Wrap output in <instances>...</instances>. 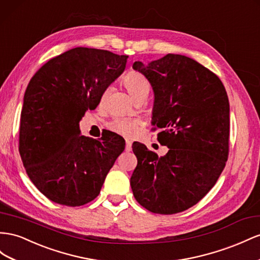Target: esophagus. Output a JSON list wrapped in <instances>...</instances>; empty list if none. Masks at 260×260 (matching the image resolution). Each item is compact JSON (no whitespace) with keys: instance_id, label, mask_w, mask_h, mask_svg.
<instances>
[{"instance_id":"1","label":"esophagus","mask_w":260,"mask_h":260,"mask_svg":"<svg viewBox=\"0 0 260 260\" xmlns=\"http://www.w3.org/2000/svg\"><path fill=\"white\" fill-rule=\"evenodd\" d=\"M132 150V142L129 140H125V151H131Z\"/></svg>"}]
</instances>
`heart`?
Returning a JSON list of instances; mask_svg holds the SVG:
<instances>
[{
    "label": "heart",
    "instance_id": "1",
    "mask_svg": "<svg viewBox=\"0 0 260 260\" xmlns=\"http://www.w3.org/2000/svg\"><path fill=\"white\" fill-rule=\"evenodd\" d=\"M123 83L129 93L138 100L139 97L147 96L151 90V82L144 74L139 71H131L124 76ZM110 92V87H107L103 93V100ZM141 125V121L138 119L119 117L115 118L108 123V129L117 135L123 136L125 138H132L137 135V132Z\"/></svg>",
    "mask_w": 260,
    "mask_h": 260
}]
</instances>
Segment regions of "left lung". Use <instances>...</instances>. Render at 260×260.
<instances>
[{
    "instance_id": "left-lung-1",
    "label": "left lung",
    "mask_w": 260,
    "mask_h": 260,
    "mask_svg": "<svg viewBox=\"0 0 260 260\" xmlns=\"http://www.w3.org/2000/svg\"><path fill=\"white\" fill-rule=\"evenodd\" d=\"M155 93L153 131L168 146L158 157L133 143L138 164L130 185L149 211L175 214L191 208L210 191L229 157L230 104L225 87L209 69L191 58L168 53L149 66L133 63Z\"/></svg>"
}]
</instances>
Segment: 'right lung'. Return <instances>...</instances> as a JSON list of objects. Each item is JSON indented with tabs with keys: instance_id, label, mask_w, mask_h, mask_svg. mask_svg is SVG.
I'll return each instance as SVG.
<instances>
[{
	"instance_id": "right-lung-1",
	"label": "right lung",
	"mask_w": 260,
	"mask_h": 260,
	"mask_svg": "<svg viewBox=\"0 0 260 260\" xmlns=\"http://www.w3.org/2000/svg\"><path fill=\"white\" fill-rule=\"evenodd\" d=\"M127 59L74 48L45 63L28 84L18 150L28 177L49 200L68 207L94 200L124 150V140L114 132L94 140L80 136L79 122L97 107Z\"/></svg>"
}]
</instances>
